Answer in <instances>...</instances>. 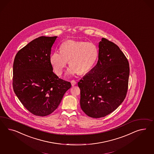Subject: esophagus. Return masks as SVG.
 Listing matches in <instances>:
<instances>
[{"instance_id":"1","label":"esophagus","mask_w":154,"mask_h":154,"mask_svg":"<svg viewBox=\"0 0 154 154\" xmlns=\"http://www.w3.org/2000/svg\"><path fill=\"white\" fill-rule=\"evenodd\" d=\"M77 84V82L75 81V80H72V81H71V85H72V86H75Z\"/></svg>"}]
</instances>
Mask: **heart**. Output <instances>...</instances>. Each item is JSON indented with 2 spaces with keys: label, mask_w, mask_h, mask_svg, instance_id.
<instances>
[{
  "label": "heart",
  "mask_w": 154,
  "mask_h": 154,
  "mask_svg": "<svg viewBox=\"0 0 154 154\" xmlns=\"http://www.w3.org/2000/svg\"><path fill=\"white\" fill-rule=\"evenodd\" d=\"M50 55V62L55 73L58 75L63 73L64 68L69 61L71 67L66 72L68 75L79 73L86 74L95 66L99 56L97 46L91 42L67 40Z\"/></svg>",
  "instance_id": "heart-1"
}]
</instances>
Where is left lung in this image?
<instances>
[{
	"mask_svg": "<svg viewBox=\"0 0 154 154\" xmlns=\"http://www.w3.org/2000/svg\"><path fill=\"white\" fill-rule=\"evenodd\" d=\"M99 48L96 65L78 82L81 108L94 118L108 115L123 103L129 75L128 61L116 44L102 38Z\"/></svg>",
	"mask_w": 154,
	"mask_h": 154,
	"instance_id": "left-lung-1",
	"label": "left lung"
}]
</instances>
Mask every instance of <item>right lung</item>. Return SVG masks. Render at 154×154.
<instances>
[{
  "mask_svg": "<svg viewBox=\"0 0 154 154\" xmlns=\"http://www.w3.org/2000/svg\"><path fill=\"white\" fill-rule=\"evenodd\" d=\"M57 36L34 39L17 53L13 66V88L29 112L46 116L58 108L70 82L59 79L50 62Z\"/></svg>",
  "mask_w": 154,
  "mask_h": 154,
  "instance_id": "right-lung-1",
  "label": "right lung"
}]
</instances>
